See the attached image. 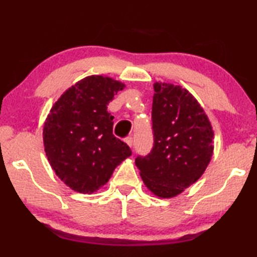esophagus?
I'll return each instance as SVG.
<instances>
[{
	"label": "esophagus",
	"mask_w": 257,
	"mask_h": 257,
	"mask_svg": "<svg viewBox=\"0 0 257 257\" xmlns=\"http://www.w3.org/2000/svg\"><path fill=\"white\" fill-rule=\"evenodd\" d=\"M125 142H126V144H127L130 147L133 146V138H132V137H127V138L125 139Z\"/></svg>",
	"instance_id": "obj_1"
}]
</instances>
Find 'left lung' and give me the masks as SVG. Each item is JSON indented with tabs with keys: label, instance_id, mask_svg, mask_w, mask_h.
I'll return each mask as SVG.
<instances>
[{
	"label": "left lung",
	"instance_id": "left-lung-1",
	"mask_svg": "<svg viewBox=\"0 0 257 257\" xmlns=\"http://www.w3.org/2000/svg\"><path fill=\"white\" fill-rule=\"evenodd\" d=\"M153 147L136 165L144 184L160 198H173L203 174L213 156L212 125L198 100L179 85L154 83Z\"/></svg>",
	"mask_w": 257,
	"mask_h": 257
}]
</instances>
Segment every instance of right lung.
<instances>
[{"mask_svg": "<svg viewBox=\"0 0 257 257\" xmlns=\"http://www.w3.org/2000/svg\"><path fill=\"white\" fill-rule=\"evenodd\" d=\"M124 86L108 77H86L62 94L45 120L48 160L73 191H98L132 154L127 144L113 136V115L107 112L108 103Z\"/></svg>", "mask_w": 257, "mask_h": 257, "instance_id": "1", "label": "right lung"}]
</instances>
